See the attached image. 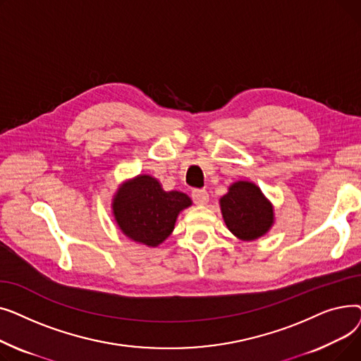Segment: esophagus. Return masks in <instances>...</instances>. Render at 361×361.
<instances>
[{"instance_id": "esophagus-1", "label": "esophagus", "mask_w": 361, "mask_h": 361, "mask_svg": "<svg viewBox=\"0 0 361 361\" xmlns=\"http://www.w3.org/2000/svg\"><path fill=\"white\" fill-rule=\"evenodd\" d=\"M192 197H193L195 203L199 206H203L209 202V195H207V192L203 190V188H195V190L192 192Z\"/></svg>"}]
</instances>
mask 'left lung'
Instances as JSON below:
<instances>
[{
  "label": "left lung",
  "instance_id": "obj_1",
  "mask_svg": "<svg viewBox=\"0 0 361 361\" xmlns=\"http://www.w3.org/2000/svg\"><path fill=\"white\" fill-rule=\"evenodd\" d=\"M219 206L226 228L241 241L263 237L275 222L274 204L252 181L233 183L219 199Z\"/></svg>",
  "mask_w": 361,
  "mask_h": 361
}]
</instances>
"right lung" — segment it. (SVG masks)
Here are the masks:
<instances>
[{
	"label": "right lung",
	"mask_w": 361,
	"mask_h": 361,
	"mask_svg": "<svg viewBox=\"0 0 361 361\" xmlns=\"http://www.w3.org/2000/svg\"><path fill=\"white\" fill-rule=\"evenodd\" d=\"M192 203L185 193L165 192L158 178L139 174L120 184L111 207L116 224L127 238L158 247L174 231L180 212Z\"/></svg>",
	"instance_id": "1"
}]
</instances>
